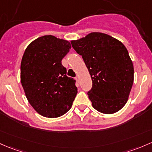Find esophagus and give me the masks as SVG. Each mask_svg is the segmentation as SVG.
I'll use <instances>...</instances> for the list:
<instances>
[{"label":"esophagus","mask_w":152,"mask_h":152,"mask_svg":"<svg viewBox=\"0 0 152 152\" xmlns=\"http://www.w3.org/2000/svg\"><path fill=\"white\" fill-rule=\"evenodd\" d=\"M76 81H77V82L79 83V76L76 77Z\"/></svg>","instance_id":"1"}]
</instances>
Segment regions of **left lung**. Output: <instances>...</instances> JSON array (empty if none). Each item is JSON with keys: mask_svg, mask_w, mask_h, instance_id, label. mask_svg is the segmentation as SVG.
Segmentation results:
<instances>
[{"mask_svg": "<svg viewBox=\"0 0 152 152\" xmlns=\"http://www.w3.org/2000/svg\"><path fill=\"white\" fill-rule=\"evenodd\" d=\"M82 56L91 80L88 91L93 107L104 114H113L127 102L133 84V65L124 45L101 32L71 41Z\"/></svg>", "mask_w": 152, "mask_h": 152, "instance_id": "8db88e82", "label": "left lung"}]
</instances>
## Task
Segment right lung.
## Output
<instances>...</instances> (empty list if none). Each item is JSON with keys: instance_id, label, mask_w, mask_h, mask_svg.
Masks as SVG:
<instances>
[{"instance_id": "add662e5", "label": "right lung", "mask_w": 152, "mask_h": 152, "mask_svg": "<svg viewBox=\"0 0 152 152\" xmlns=\"http://www.w3.org/2000/svg\"><path fill=\"white\" fill-rule=\"evenodd\" d=\"M71 45L45 35L31 42L21 63V83L29 104L41 115L58 118L71 109L77 94L76 81L66 76L61 61Z\"/></svg>"}]
</instances>
